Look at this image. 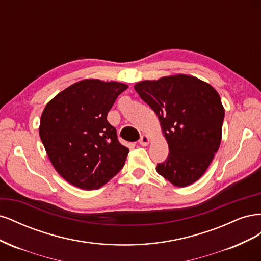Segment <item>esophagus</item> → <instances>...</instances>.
Masks as SVG:
<instances>
[{
	"label": "esophagus",
	"instance_id": "esophagus-1",
	"mask_svg": "<svg viewBox=\"0 0 261 261\" xmlns=\"http://www.w3.org/2000/svg\"><path fill=\"white\" fill-rule=\"evenodd\" d=\"M150 143V137L148 135H143L139 139V144L141 146H148Z\"/></svg>",
	"mask_w": 261,
	"mask_h": 261
}]
</instances>
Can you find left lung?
<instances>
[{"instance_id": "obj_1", "label": "left lung", "mask_w": 261, "mask_h": 261, "mask_svg": "<svg viewBox=\"0 0 261 261\" xmlns=\"http://www.w3.org/2000/svg\"><path fill=\"white\" fill-rule=\"evenodd\" d=\"M134 88L160 121L169 156L156 172L185 187L207 171L222 138L224 108L211 85L185 74L143 81Z\"/></svg>"}]
</instances>
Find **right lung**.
Masks as SVG:
<instances>
[{
	"mask_svg": "<svg viewBox=\"0 0 261 261\" xmlns=\"http://www.w3.org/2000/svg\"><path fill=\"white\" fill-rule=\"evenodd\" d=\"M127 88L118 82L87 78L46 103L39 135L53 168L69 184L98 189L123 168L129 150L118 143L107 115Z\"/></svg>",
	"mask_w": 261,
	"mask_h": 261,
	"instance_id": "add662e5",
	"label": "right lung"
}]
</instances>
